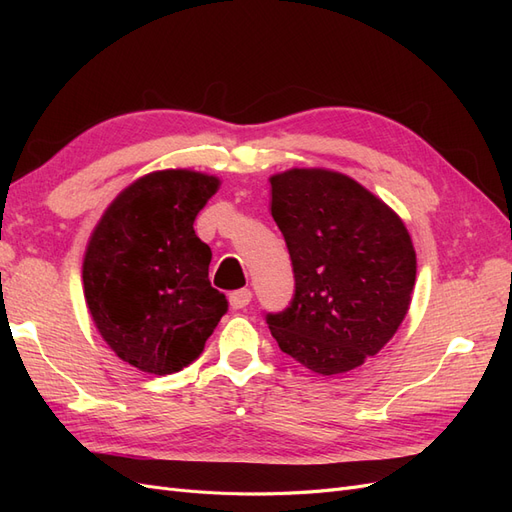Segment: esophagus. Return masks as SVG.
I'll use <instances>...</instances> for the list:
<instances>
[{
	"label": "esophagus",
	"mask_w": 512,
	"mask_h": 512,
	"mask_svg": "<svg viewBox=\"0 0 512 512\" xmlns=\"http://www.w3.org/2000/svg\"><path fill=\"white\" fill-rule=\"evenodd\" d=\"M228 299H230L232 309H243V307L250 305V301H252V292L247 290V288H241V290H235V292H232Z\"/></svg>",
	"instance_id": "obj_1"
}]
</instances>
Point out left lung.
<instances>
[{"label":"left lung","mask_w":512,"mask_h":512,"mask_svg":"<svg viewBox=\"0 0 512 512\" xmlns=\"http://www.w3.org/2000/svg\"><path fill=\"white\" fill-rule=\"evenodd\" d=\"M294 297L265 320L282 352L322 376L378 354L408 314L416 254L408 230L354 179L320 168L271 177Z\"/></svg>","instance_id":"obj_1"}]
</instances>
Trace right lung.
Segmentation results:
<instances>
[{"label": "right lung", "instance_id": "obj_1", "mask_svg": "<svg viewBox=\"0 0 512 512\" xmlns=\"http://www.w3.org/2000/svg\"><path fill=\"white\" fill-rule=\"evenodd\" d=\"M218 185L192 170L151 173L113 200L91 235L83 262L91 318L119 359L147 374L194 363L228 312L209 282V245L194 232Z\"/></svg>", "mask_w": 512, "mask_h": 512}]
</instances>
